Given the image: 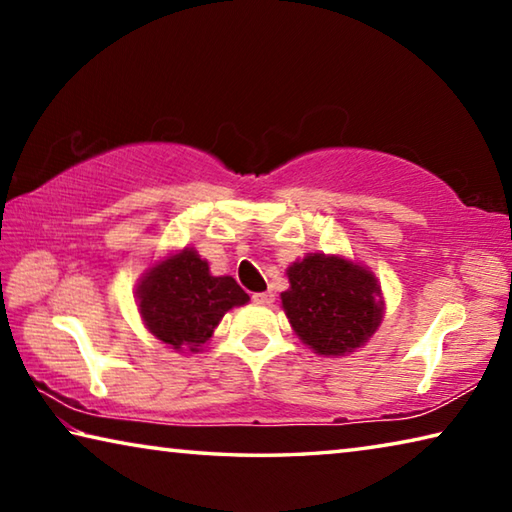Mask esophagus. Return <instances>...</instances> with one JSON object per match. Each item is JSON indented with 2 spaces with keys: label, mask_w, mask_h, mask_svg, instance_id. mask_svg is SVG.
<instances>
[{
  "label": "esophagus",
  "mask_w": 512,
  "mask_h": 512,
  "mask_svg": "<svg viewBox=\"0 0 512 512\" xmlns=\"http://www.w3.org/2000/svg\"><path fill=\"white\" fill-rule=\"evenodd\" d=\"M253 300L257 305H273L275 302V293L273 291H262V293H255Z\"/></svg>",
  "instance_id": "34e87169"
}]
</instances>
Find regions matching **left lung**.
<instances>
[{
  "instance_id": "1",
  "label": "left lung",
  "mask_w": 512,
  "mask_h": 512,
  "mask_svg": "<svg viewBox=\"0 0 512 512\" xmlns=\"http://www.w3.org/2000/svg\"><path fill=\"white\" fill-rule=\"evenodd\" d=\"M282 309L298 339L320 357L363 348L384 320L375 273L343 255L307 253L287 268Z\"/></svg>"
}]
</instances>
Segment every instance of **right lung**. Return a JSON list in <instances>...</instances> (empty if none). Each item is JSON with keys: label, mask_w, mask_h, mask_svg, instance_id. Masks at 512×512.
Listing matches in <instances>:
<instances>
[{"label": "right lung", "mask_w": 512, "mask_h": 512, "mask_svg": "<svg viewBox=\"0 0 512 512\" xmlns=\"http://www.w3.org/2000/svg\"><path fill=\"white\" fill-rule=\"evenodd\" d=\"M248 300L235 277L212 275L207 259L189 246L153 262L135 289L144 327L180 354L203 352L221 318Z\"/></svg>", "instance_id": "right-lung-1"}]
</instances>
